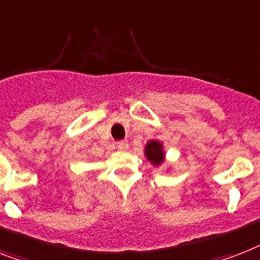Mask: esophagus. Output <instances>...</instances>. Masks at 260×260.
<instances>
[{
    "instance_id": "esophagus-1",
    "label": "esophagus",
    "mask_w": 260,
    "mask_h": 260,
    "mask_svg": "<svg viewBox=\"0 0 260 260\" xmlns=\"http://www.w3.org/2000/svg\"><path fill=\"white\" fill-rule=\"evenodd\" d=\"M117 148H119L120 151H126V149L129 148V144H128V141L125 140L119 141V143H117Z\"/></svg>"
}]
</instances>
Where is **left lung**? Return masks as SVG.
Instances as JSON below:
<instances>
[{
	"label": "left lung",
	"mask_w": 260,
	"mask_h": 260,
	"mask_svg": "<svg viewBox=\"0 0 260 260\" xmlns=\"http://www.w3.org/2000/svg\"><path fill=\"white\" fill-rule=\"evenodd\" d=\"M144 155L152 166L160 168L166 164V151L164 145L160 140L147 141L144 148Z\"/></svg>",
	"instance_id": "left-lung-1"
}]
</instances>
